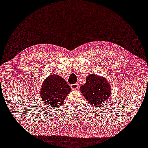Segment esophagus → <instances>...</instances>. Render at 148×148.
<instances>
[{
	"instance_id": "esophagus-1",
	"label": "esophagus",
	"mask_w": 148,
	"mask_h": 148,
	"mask_svg": "<svg viewBox=\"0 0 148 148\" xmlns=\"http://www.w3.org/2000/svg\"><path fill=\"white\" fill-rule=\"evenodd\" d=\"M71 89H79V84H71Z\"/></svg>"
}]
</instances>
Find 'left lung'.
Listing matches in <instances>:
<instances>
[{"mask_svg": "<svg viewBox=\"0 0 148 148\" xmlns=\"http://www.w3.org/2000/svg\"><path fill=\"white\" fill-rule=\"evenodd\" d=\"M80 90L89 104L96 108L106 103L112 90L107 79L93 74L86 77V83L81 87Z\"/></svg>", "mask_w": 148, "mask_h": 148, "instance_id": "8db88e82", "label": "left lung"}]
</instances>
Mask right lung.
<instances>
[{
	"instance_id": "add662e5",
	"label": "right lung",
	"mask_w": 148,
	"mask_h": 148,
	"mask_svg": "<svg viewBox=\"0 0 148 148\" xmlns=\"http://www.w3.org/2000/svg\"><path fill=\"white\" fill-rule=\"evenodd\" d=\"M71 90V87L64 79L56 74H51L42 84L40 97L47 107L58 108L64 103Z\"/></svg>"
}]
</instances>
